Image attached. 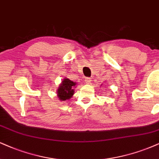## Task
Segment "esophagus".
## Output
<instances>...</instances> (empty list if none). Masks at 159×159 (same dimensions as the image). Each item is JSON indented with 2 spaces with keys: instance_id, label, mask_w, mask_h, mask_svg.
<instances>
[{
  "instance_id": "1",
  "label": "esophagus",
  "mask_w": 159,
  "mask_h": 159,
  "mask_svg": "<svg viewBox=\"0 0 159 159\" xmlns=\"http://www.w3.org/2000/svg\"><path fill=\"white\" fill-rule=\"evenodd\" d=\"M85 83H87V84H89L90 83H91V78H90V77H86L85 79Z\"/></svg>"
}]
</instances>
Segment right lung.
Instances as JSON below:
<instances>
[{"label":"right lung","mask_w":159,"mask_h":159,"mask_svg":"<svg viewBox=\"0 0 159 159\" xmlns=\"http://www.w3.org/2000/svg\"><path fill=\"white\" fill-rule=\"evenodd\" d=\"M75 83L70 80L68 78H65L59 86L57 91V97L60 100L66 101L70 99L74 93V88L76 85Z\"/></svg>","instance_id":"obj_1"}]
</instances>
